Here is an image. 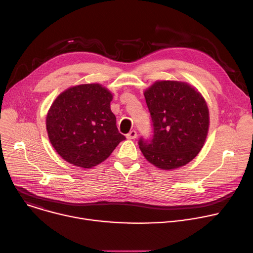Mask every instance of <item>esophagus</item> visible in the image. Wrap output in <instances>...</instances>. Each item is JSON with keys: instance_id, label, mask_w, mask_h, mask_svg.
<instances>
[{"instance_id": "1", "label": "esophagus", "mask_w": 253, "mask_h": 253, "mask_svg": "<svg viewBox=\"0 0 253 253\" xmlns=\"http://www.w3.org/2000/svg\"><path fill=\"white\" fill-rule=\"evenodd\" d=\"M126 137L128 139H135L136 137H137V132L135 131V130H131L127 135H126Z\"/></svg>"}]
</instances>
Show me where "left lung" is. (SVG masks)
Instances as JSON below:
<instances>
[{
	"mask_svg": "<svg viewBox=\"0 0 253 253\" xmlns=\"http://www.w3.org/2000/svg\"><path fill=\"white\" fill-rule=\"evenodd\" d=\"M153 134L138 144L144 157L162 169L189 164L202 149L209 129V109L187 83L158 81L144 91Z\"/></svg>",
	"mask_w": 253,
	"mask_h": 253,
	"instance_id": "1",
	"label": "left lung"
}]
</instances>
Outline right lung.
<instances>
[{
  "instance_id": "right-lung-1",
  "label": "right lung",
  "mask_w": 253,
  "mask_h": 253,
  "mask_svg": "<svg viewBox=\"0 0 253 253\" xmlns=\"http://www.w3.org/2000/svg\"><path fill=\"white\" fill-rule=\"evenodd\" d=\"M113 95L99 84L72 86L55 99L46 129L56 152L76 167L90 169L106 160L125 140L110 103Z\"/></svg>"
}]
</instances>
